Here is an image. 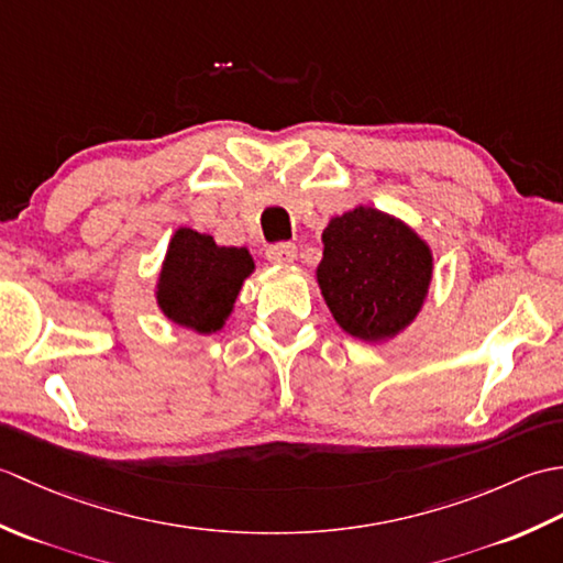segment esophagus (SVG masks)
Here are the masks:
<instances>
[{
  "mask_svg": "<svg viewBox=\"0 0 563 563\" xmlns=\"http://www.w3.org/2000/svg\"><path fill=\"white\" fill-rule=\"evenodd\" d=\"M266 256L273 263H292L297 258V246L290 242H278L266 249Z\"/></svg>",
  "mask_w": 563,
  "mask_h": 563,
  "instance_id": "1",
  "label": "esophagus"
}]
</instances>
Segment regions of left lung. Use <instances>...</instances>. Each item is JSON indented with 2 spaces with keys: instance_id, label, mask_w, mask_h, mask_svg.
Returning a JSON list of instances; mask_svg holds the SVG:
<instances>
[{
  "instance_id": "1",
  "label": "left lung",
  "mask_w": 563,
  "mask_h": 563,
  "mask_svg": "<svg viewBox=\"0 0 563 563\" xmlns=\"http://www.w3.org/2000/svg\"><path fill=\"white\" fill-rule=\"evenodd\" d=\"M321 242L317 280L343 331L385 341L411 324L433 273L430 249L413 230L375 208H355L333 218Z\"/></svg>"
}]
</instances>
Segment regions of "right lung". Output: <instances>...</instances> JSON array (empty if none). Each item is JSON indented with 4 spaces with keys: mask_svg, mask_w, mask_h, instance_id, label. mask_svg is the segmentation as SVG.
Here are the masks:
<instances>
[{
    "mask_svg": "<svg viewBox=\"0 0 563 563\" xmlns=\"http://www.w3.org/2000/svg\"><path fill=\"white\" fill-rule=\"evenodd\" d=\"M254 271L246 249L218 246L210 234L178 230L159 275L157 300L172 321L200 333L222 329L246 275Z\"/></svg>",
    "mask_w": 563,
    "mask_h": 563,
    "instance_id": "obj_1",
    "label": "right lung"
}]
</instances>
